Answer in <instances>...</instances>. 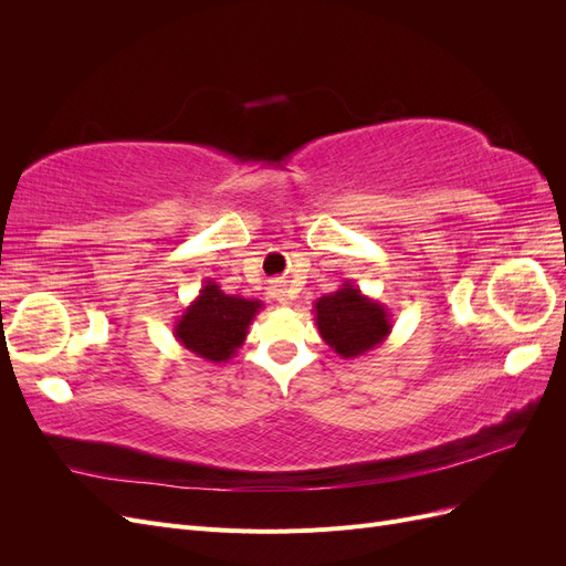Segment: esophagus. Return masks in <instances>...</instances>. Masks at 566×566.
Masks as SVG:
<instances>
[{
    "instance_id": "1",
    "label": "esophagus",
    "mask_w": 566,
    "mask_h": 566,
    "mask_svg": "<svg viewBox=\"0 0 566 566\" xmlns=\"http://www.w3.org/2000/svg\"><path fill=\"white\" fill-rule=\"evenodd\" d=\"M273 297L281 304H290V290L285 285H273Z\"/></svg>"
}]
</instances>
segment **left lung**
Wrapping results in <instances>:
<instances>
[{"instance_id": "obj_1", "label": "left lung", "mask_w": 566, "mask_h": 566, "mask_svg": "<svg viewBox=\"0 0 566 566\" xmlns=\"http://www.w3.org/2000/svg\"><path fill=\"white\" fill-rule=\"evenodd\" d=\"M314 321L325 345L337 356L354 358L380 347L391 333V312L345 281L339 290L314 302Z\"/></svg>"}]
</instances>
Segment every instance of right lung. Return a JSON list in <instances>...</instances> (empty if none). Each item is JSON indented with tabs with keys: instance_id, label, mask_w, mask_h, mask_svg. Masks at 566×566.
<instances>
[{
	"instance_id": "1",
	"label": "right lung",
	"mask_w": 566,
	"mask_h": 566,
	"mask_svg": "<svg viewBox=\"0 0 566 566\" xmlns=\"http://www.w3.org/2000/svg\"><path fill=\"white\" fill-rule=\"evenodd\" d=\"M260 300L227 295L212 279L175 323V339L202 361L227 364L243 347L252 318L262 310Z\"/></svg>"
}]
</instances>
